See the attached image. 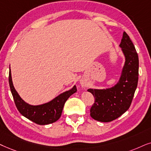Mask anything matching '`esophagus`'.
<instances>
[{
    "instance_id": "1",
    "label": "esophagus",
    "mask_w": 151,
    "mask_h": 151,
    "mask_svg": "<svg viewBox=\"0 0 151 151\" xmlns=\"http://www.w3.org/2000/svg\"><path fill=\"white\" fill-rule=\"evenodd\" d=\"M81 86H85V84H84V83H81Z\"/></svg>"
}]
</instances>
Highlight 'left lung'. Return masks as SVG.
<instances>
[{"mask_svg": "<svg viewBox=\"0 0 151 151\" xmlns=\"http://www.w3.org/2000/svg\"><path fill=\"white\" fill-rule=\"evenodd\" d=\"M120 47L125 62L121 78L114 86L106 89H88L94 96L91 116L100 122H111L120 117L129 108L139 79V58L129 35L123 32Z\"/></svg>", "mask_w": 151, "mask_h": 151, "instance_id": "obj_1", "label": "left lung"}]
</instances>
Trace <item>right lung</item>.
Instances as JSON below:
<instances>
[{"label": "right lung", "mask_w": 151, "mask_h": 151, "mask_svg": "<svg viewBox=\"0 0 151 151\" xmlns=\"http://www.w3.org/2000/svg\"><path fill=\"white\" fill-rule=\"evenodd\" d=\"M9 84L15 105L19 111L24 117L38 125H48L58 121L61 116L63 109L67 100L77 92V87L74 86L70 91L61 93L50 102L40 105L33 106L25 102L17 93L13 86L10 70L9 72Z\"/></svg>", "instance_id": "add662e5"}]
</instances>
